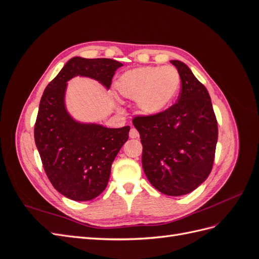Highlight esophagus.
Instances as JSON below:
<instances>
[{"instance_id": "esophagus-1", "label": "esophagus", "mask_w": 259, "mask_h": 259, "mask_svg": "<svg viewBox=\"0 0 259 259\" xmlns=\"http://www.w3.org/2000/svg\"><path fill=\"white\" fill-rule=\"evenodd\" d=\"M130 137L131 138H138L139 137L138 131L136 128H134V127H132L131 131H130Z\"/></svg>"}]
</instances>
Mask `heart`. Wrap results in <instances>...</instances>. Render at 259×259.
<instances>
[{
	"instance_id": "obj_1",
	"label": "heart",
	"mask_w": 259,
	"mask_h": 259,
	"mask_svg": "<svg viewBox=\"0 0 259 259\" xmlns=\"http://www.w3.org/2000/svg\"><path fill=\"white\" fill-rule=\"evenodd\" d=\"M180 86L175 67L147 66L128 70L116 82V90L128 99H136V107L144 115L160 114L171 104Z\"/></svg>"
}]
</instances>
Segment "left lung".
Masks as SVG:
<instances>
[{"label":"left lung","mask_w":259,"mask_h":259,"mask_svg":"<svg viewBox=\"0 0 259 259\" xmlns=\"http://www.w3.org/2000/svg\"><path fill=\"white\" fill-rule=\"evenodd\" d=\"M180 75L177 103L152 116H136L133 124L143 144V168L160 192L190 193L208 177L218 138L217 120L205 86L186 64L170 60Z\"/></svg>","instance_id":"obj_1"}]
</instances>
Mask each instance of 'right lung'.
I'll use <instances>...</instances> for the list:
<instances>
[{
  "mask_svg": "<svg viewBox=\"0 0 259 259\" xmlns=\"http://www.w3.org/2000/svg\"><path fill=\"white\" fill-rule=\"evenodd\" d=\"M121 62L73 57L43 93L34 125V140L50 182L59 193L73 201H90L103 192L117 152L128 139L130 126L108 128L81 123L65 105L67 82L80 75L110 89Z\"/></svg>",
  "mask_w": 259,
  "mask_h": 259,
  "instance_id": "obj_1",
  "label": "right lung"
}]
</instances>
